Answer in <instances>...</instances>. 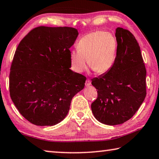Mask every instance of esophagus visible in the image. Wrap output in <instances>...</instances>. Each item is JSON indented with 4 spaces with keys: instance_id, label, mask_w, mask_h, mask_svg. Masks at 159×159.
Returning <instances> with one entry per match:
<instances>
[{
    "instance_id": "obj_1",
    "label": "esophagus",
    "mask_w": 159,
    "mask_h": 159,
    "mask_svg": "<svg viewBox=\"0 0 159 159\" xmlns=\"http://www.w3.org/2000/svg\"><path fill=\"white\" fill-rule=\"evenodd\" d=\"M91 85V81L89 80H87V81L85 82V86L86 87H89Z\"/></svg>"
}]
</instances>
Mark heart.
<instances>
[{"label":"heart","mask_w":159,"mask_h":159,"mask_svg":"<svg viewBox=\"0 0 159 159\" xmlns=\"http://www.w3.org/2000/svg\"><path fill=\"white\" fill-rule=\"evenodd\" d=\"M77 51L70 54L72 69L82 72L87 68V60L90 68L96 73L109 71L115 61L117 42L114 35L102 30L91 32L80 38Z\"/></svg>","instance_id":"b5f03b06"}]
</instances>
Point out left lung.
<instances>
[{"instance_id":"left-lung-1","label":"left lung","mask_w":159,"mask_h":159,"mask_svg":"<svg viewBox=\"0 0 159 159\" xmlns=\"http://www.w3.org/2000/svg\"><path fill=\"white\" fill-rule=\"evenodd\" d=\"M117 49L109 71L91 80L98 98L91 104L93 116L102 124L115 126L130 119L146 96V68L140 46L131 33L118 27Z\"/></svg>"}]
</instances>
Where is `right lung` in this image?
Instances as JSON below:
<instances>
[{
    "label": "right lung",
    "instance_id": "right-lung-1",
    "mask_svg": "<svg viewBox=\"0 0 159 159\" xmlns=\"http://www.w3.org/2000/svg\"><path fill=\"white\" fill-rule=\"evenodd\" d=\"M79 33L72 27L39 26L19 44L11 65L10 93L19 112L36 126L63 121L86 77L71 70L70 48Z\"/></svg>",
    "mask_w": 159,
    "mask_h": 159
}]
</instances>
